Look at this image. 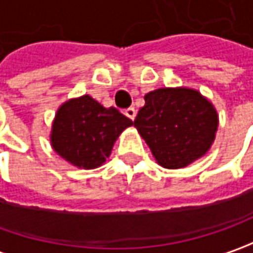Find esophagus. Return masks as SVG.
<instances>
[{
  "label": "esophagus",
  "instance_id": "obj_1",
  "mask_svg": "<svg viewBox=\"0 0 253 253\" xmlns=\"http://www.w3.org/2000/svg\"><path fill=\"white\" fill-rule=\"evenodd\" d=\"M124 112H125V115H126V117H128L129 120H132V121L135 120L136 111H135V108H133V107H129V108H126V110H125Z\"/></svg>",
  "mask_w": 253,
  "mask_h": 253
}]
</instances>
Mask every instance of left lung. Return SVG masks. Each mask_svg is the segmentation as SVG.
Masks as SVG:
<instances>
[{"mask_svg":"<svg viewBox=\"0 0 253 253\" xmlns=\"http://www.w3.org/2000/svg\"><path fill=\"white\" fill-rule=\"evenodd\" d=\"M133 125L159 165L180 169L209 151L218 117L199 91L159 88L145 95V105L138 111Z\"/></svg>","mask_w":253,"mask_h":253,"instance_id":"8db88e82","label":"left lung"}]
</instances>
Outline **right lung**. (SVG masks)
<instances>
[{"label":"right lung","instance_id":"1","mask_svg":"<svg viewBox=\"0 0 253 253\" xmlns=\"http://www.w3.org/2000/svg\"><path fill=\"white\" fill-rule=\"evenodd\" d=\"M132 121L117 108H105L90 95L70 100L56 114L53 149L77 168L94 169L110 156L112 145Z\"/></svg>","mask_w":253,"mask_h":253}]
</instances>
